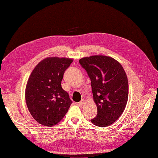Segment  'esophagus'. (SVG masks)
<instances>
[{
	"label": "esophagus",
	"mask_w": 158,
	"mask_h": 158,
	"mask_svg": "<svg viewBox=\"0 0 158 158\" xmlns=\"http://www.w3.org/2000/svg\"><path fill=\"white\" fill-rule=\"evenodd\" d=\"M84 103H85V100L84 99H82L80 102H78V106H80V107H82L83 105L84 104Z\"/></svg>",
	"instance_id": "1"
}]
</instances>
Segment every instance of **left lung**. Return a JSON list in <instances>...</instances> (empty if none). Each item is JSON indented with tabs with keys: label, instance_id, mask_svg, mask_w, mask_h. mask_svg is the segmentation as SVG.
<instances>
[{
	"label": "left lung",
	"instance_id": "8db88e82",
	"mask_svg": "<svg viewBox=\"0 0 158 158\" xmlns=\"http://www.w3.org/2000/svg\"><path fill=\"white\" fill-rule=\"evenodd\" d=\"M91 80L98 114L91 119L98 127L111 125L121 115L128 101L127 76L121 64L111 57L94 55L79 60Z\"/></svg>",
	"mask_w": 158,
	"mask_h": 158
}]
</instances>
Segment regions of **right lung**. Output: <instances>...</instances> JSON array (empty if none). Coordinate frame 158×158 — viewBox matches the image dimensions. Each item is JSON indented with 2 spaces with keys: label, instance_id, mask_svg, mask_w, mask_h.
Here are the masks:
<instances>
[{
  "label": "right lung",
  "instance_id": "obj_1",
  "mask_svg": "<svg viewBox=\"0 0 158 158\" xmlns=\"http://www.w3.org/2000/svg\"><path fill=\"white\" fill-rule=\"evenodd\" d=\"M73 59L51 57L38 64L28 79L26 104L31 116L44 126L55 125L63 118L73 103L61 86L65 70Z\"/></svg>",
  "mask_w": 158,
  "mask_h": 158
}]
</instances>
